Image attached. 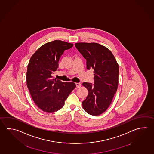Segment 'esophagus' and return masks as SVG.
<instances>
[{
	"instance_id": "obj_1",
	"label": "esophagus",
	"mask_w": 154,
	"mask_h": 154,
	"mask_svg": "<svg viewBox=\"0 0 154 154\" xmlns=\"http://www.w3.org/2000/svg\"><path fill=\"white\" fill-rule=\"evenodd\" d=\"M75 85L77 88H80L81 87V84L80 83H76Z\"/></svg>"
}]
</instances>
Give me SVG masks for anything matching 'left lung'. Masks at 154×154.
<instances>
[{
	"instance_id": "obj_1",
	"label": "left lung",
	"mask_w": 154,
	"mask_h": 154,
	"mask_svg": "<svg viewBox=\"0 0 154 154\" xmlns=\"http://www.w3.org/2000/svg\"><path fill=\"white\" fill-rule=\"evenodd\" d=\"M76 48L86 60L87 69H94V84L84 82L88 90L82 101L84 110L93 116L101 115L112 102L118 86L119 66L111 51L97 43H76Z\"/></svg>"
}]
</instances>
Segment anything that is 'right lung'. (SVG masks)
<instances>
[{
	"mask_svg": "<svg viewBox=\"0 0 154 154\" xmlns=\"http://www.w3.org/2000/svg\"><path fill=\"white\" fill-rule=\"evenodd\" d=\"M73 44L55 40L38 48L28 65L26 84L34 103L47 113L57 111L76 87L73 82H62L53 78L57 70L60 57Z\"/></svg>",
	"mask_w": 154,
	"mask_h": 154,
	"instance_id": "add662e5",
	"label": "right lung"
}]
</instances>
